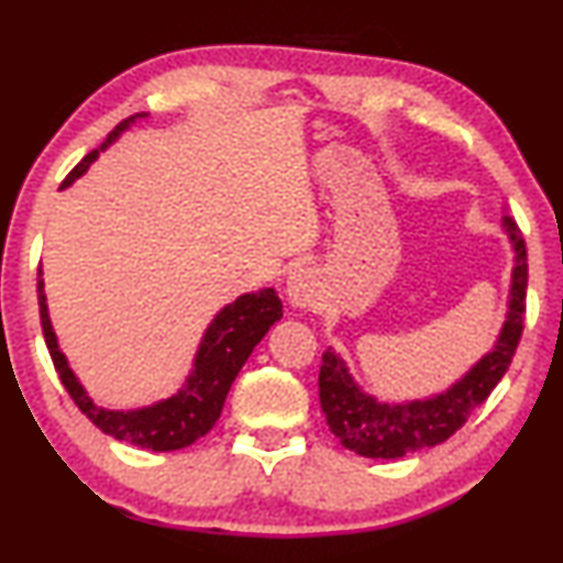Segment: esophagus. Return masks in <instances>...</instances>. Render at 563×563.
I'll return each instance as SVG.
<instances>
[{"mask_svg":"<svg viewBox=\"0 0 563 563\" xmlns=\"http://www.w3.org/2000/svg\"><path fill=\"white\" fill-rule=\"evenodd\" d=\"M318 274L312 268H295L287 279V297L295 307H312L318 299Z\"/></svg>","mask_w":563,"mask_h":563,"instance_id":"obj_1","label":"esophagus"}]
</instances>
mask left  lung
I'll return each mask as SVG.
<instances>
[{
  "mask_svg": "<svg viewBox=\"0 0 563 563\" xmlns=\"http://www.w3.org/2000/svg\"><path fill=\"white\" fill-rule=\"evenodd\" d=\"M503 228L515 253L505 325L495 345L449 389L410 402H382L358 387L341 353L333 349L322 353L320 407L333 435L345 449L366 459H402L407 453L449 441L503 379L522 335L528 289L526 241L510 214L503 218Z\"/></svg>",
  "mask_w": 563,
  "mask_h": 563,
  "instance_id": "left-lung-1",
  "label": "left lung"
}]
</instances>
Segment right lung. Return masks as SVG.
Masks as SVG:
<instances>
[{
	"label": "right lung",
	"instance_id": "add662e5",
	"mask_svg": "<svg viewBox=\"0 0 563 563\" xmlns=\"http://www.w3.org/2000/svg\"><path fill=\"white\" fill-rule=\"evenodd\" d=\"M137 118H145V112L122 120L97 151L87 153L81 164H76L74 172L60 184V189L71 187L87 172L89 164H95L99 151H104L107 145L118 141ZM37 305H41V325L53 366H56L60 382H64L76 407L102 433L151 451L187 449L197 438L210 433L220 418L222 405H225V397L230 387H233L238 372H241L253 349L261 343V338L268 333V328L276 320H282V299L274 289H258L241 295L235 302L222 307L210 325H207L195 356V368H191L176 395L158 399V402L148 407H137V410H107V407H99L87 395L79 376L68 366L64 351L58 349V338L53 333L48 302H45L43 291V268H37Z\"/></svg>",
	"mask_w": 563,
	"mask_h": 563
}]
</instances>
